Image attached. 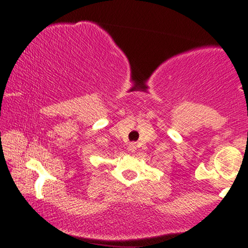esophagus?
<instances>
[{"label": "esophagus", "instance_id": "esophagus-1", "mask_svg": "<svg viewBox=\"0 0 248 248\" xmlns=\"http://www.w3.org/2000/svg\"><path fill=\"white\" fill-rule=\"evenodd\" d=\"M136 148H137L136 143H130L129 145H128V151L129 152H135L136 151Z\"/></svg>", "mask_w": 248, "mask_h": 248}]
</instances>
